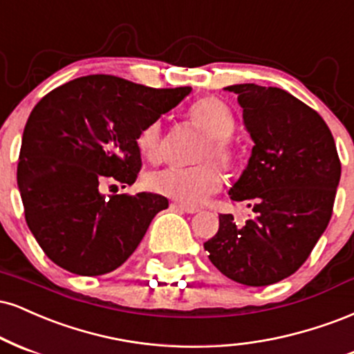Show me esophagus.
I'll return each mask as SVG.
<instances>
[{
	"mask_svg": "<svg viewBox=\"0 0 354 354\" xmlns=\"http://www.w3.org/2000/svg\"><path fill=\"white\" fill-rule=\"evenodd\" d=\"M174 210H178V212H185V214H197L198 209L197 207H189V205H182V203H172Z\"/></svg>",
	"mask_w": 354,
	"mask_h": 354,
	"instance_id": "34e87169",
	"label": "esophagus"
}]
</instances>
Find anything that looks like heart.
<instances>
[{
	"label": "heart",
	"mask_w": 354,
	"mask_h": 354,
	"mask_svg": "<svg viewBox=\"0 0 354 354\" xmlns=\"http://www.w3.org/2000/svg\"><path fill=\"white\" fill-rule=\"evenodd\" d=\"M190 119L201 131L212 137L202 159H210L214 156L223 165H230L234 162V151L227 139H230L235 131V115L230 107L217 97H203L190 107ZM137 149L144 159L151 162L160 159V120H153L139 132ZM145 185L152 192L165 195L184 205H198L222 189L223 172L215 162H203L189 169H162L147 174Z\"/></svg>",
	"instance_id": "obj_1"
}]
</instances>
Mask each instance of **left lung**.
Here are the masks:
<instances>
[{"instance_id": "8db88e82", "label": "left lung", "mask_w": 354, "mask_h": 354, "mask_svg": "<svg viewBox=\"0 0 354 354\" xmlns=\"http://www.w3.org/2000/svg\"><path fill=\"white\" fill-rule=\"evenodd\" d=\"M253 140L247 167L228 190L255 217L236 225L218 215V232L203 248L223 275L248 286L277 283L305 263L326 230L342 164L317 111L278 87L234 84Z\"/></svg>"}]
</instances>
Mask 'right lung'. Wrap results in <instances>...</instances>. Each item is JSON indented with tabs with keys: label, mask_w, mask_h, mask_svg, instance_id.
Returning <instances> with one entry per match:
<instances>
[{
	"label": "right lung",
	"mask_w": 354,
	"mask_h": 354,
	"mask_svg": "<svg viewBox=\"0 0 354 354\" xmlns=\"http://www.w3.org/2000/svg\"><path fill=\"white\" fill-rule=\"evenodd\" d=\"M190 91L91 74L36 104L21 140L18 189L29 230L54 263L97 277L134 253L169 201L151 192L106 197L101 187L134 184L142 165L137 136Z\"/></svg>",
	"instance_id": "obj_1"
}]
</instances>
